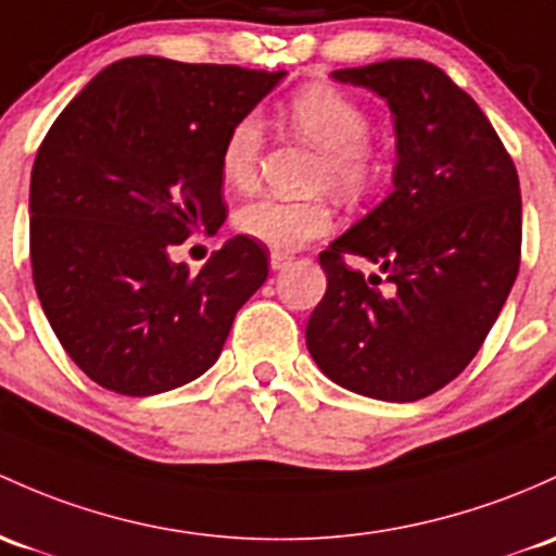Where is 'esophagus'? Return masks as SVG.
<instances>
[{
  "mask_svg": "<svg viewBox=\"0 0 556 556\" xmlns=\"http://www.w3.org/2000/svg\"><path fill=\"white\" fill-rule=\"evenodd\" d=\"M291 265V256L283 254V252H273L270 254V267L273 270H283V267Z\"/></svg>",
  "mask_w": 556,
  "mask_h": 556,
  "instance_id": "34e87169",
  "label": "esophagus"
}]
</instances>
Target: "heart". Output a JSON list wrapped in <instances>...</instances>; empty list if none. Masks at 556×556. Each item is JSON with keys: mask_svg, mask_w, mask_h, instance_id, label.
I'll return each mask as SVG.
<instances>
[{"mask_svg": "<svg viewBox=\"0 0 556 556\" xmlns=\"http://www.w3.org/2000/svg\"><path fill=\"white\" fill-rule=\"evenodd\" d=\"M291 127L324 151L320 180L342 193L366 190L379 169V156L366 140L368 116L350 94L328 85L302 87L286 109ZM265 124L256 113L236 118L219 146V177L228 188H249L256 177ZM238 232L270 249H300L331 228V208L326 201H283L260 195L232 217Z\"/></svg>", "mask_w": 556, "mask_h": 556, "instance_id": "1", "label": "heart"}]
</instances>
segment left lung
Wrapping results in <instances>:
<instances>
[{
  "mask_svg": "<svg viewBox=\"0 0 556 556\" xmlns=\"http://www.w3.org/2000/svg\"><path fill=\"white\" fill-rule=\"evenodd\" d=\"M379 94L395 127L392 193L320 252L326 294L307 350L328 379L387 403H414L469 366L519 270L517 169L480 105L427 61L333 71ZM374 261L366 279L343 254Z\"/></svg>",
  "mask_w": 556,
  "mask_h": 556,
  "instance_id": "left-lung-1",
  "label": "left lung"
}]
</instances>
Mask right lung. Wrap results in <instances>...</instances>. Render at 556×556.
Masks as SVG:
<instances>
[{
    "label": "right lung",
    "mask_w": 556,
    "mask_h": 556,
    "mask_svg": "<svg viewBox=\"0 0 556 556\" xmlns=\"http://www.w3.org/2000/svg\"><path fill=\"white\" fill-rule=\"evenodd\" d=\"M286 71L124 58L65 105L31 172L37 296L71 361L148 397L217 363L232 318L267 278V249L232 236L190 273L188 236L225 223L219 146Z\"/></svg>",
    "instance_id": "right-lung-1"
}]
</instances>
